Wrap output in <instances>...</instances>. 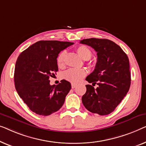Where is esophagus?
Returning a JSON list of instances; mask_svg holds the SVG:
<instances>
[{
  "label": "esophagus",
  "mask_w": 146,
  "mask_h": 146,
  "mask_svg": "<svg viewBox=\"0 0 146 146\" xmlns=\"http://www.w3.org/2000/svg\"><path fill=\"white\" fill-rule=\"evenodd\" d=\"M76 87H77V85H75V84H73V83L71 84V87H72V89H75Z\"/></svg>",
  "instance_id": "esophagus-1"
}]
</instances>
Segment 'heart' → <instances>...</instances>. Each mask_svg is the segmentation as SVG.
Wrapping results in <instances>:
<instances>
[{"instance_id":"1","label":"heart","mask_w":146,"mask_h":146,"mask_svg":"<svg viewBox=\"0 0 146 146\" xmlns=\"http://www.w3.org/2000/svg\"><path fill=\"white\" fill-rule=\"evenodd\" d=\"M76 52L79 56L83 60H88L92 56V52L88 47L85 46H79L76 48ZM66 55L65 51H62L57 57V64L59 67L64 65L65 57ZM87 71L84 69H69L63 73V78L67 81L74 84L79 83L87 75Z\"/></svg>"}]
</instances>
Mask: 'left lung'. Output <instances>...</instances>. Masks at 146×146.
<instances>
[{
    "label": "left lung",
    "instance_id": "obj_1",
    "mask_svg": "<svg viewBox=\"0 0 146 146\" xmlns=\"http://www.w3.org/2000/svg\"><path fill=\"white\" fill-rule=\"evenodd\" d=\"M81 44L93 48L97 52V62L93 73L86 81L87 91L82 102L89 111L99 115H107L115 110L126 95L131 83L129 59L122 49L107 39L89 38ZM96 83L99 87H93Z\"/></svg>",
    "mask_w": 146,
    "mask_h": 146
}]
</instances>
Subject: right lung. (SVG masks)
Returning <instances> with one entry per match:
<instances>
[{
  "label": "right lung",
  "mask_w": 146,
  "mask_h": 146,
  "mask_svg": "<svg viewBox=\"0 0 146 146\" xmlns=\"http://www.w3.org/2000/svg\"><path fill=\"white\" fill-rule=\"evenodd\" d=\"M73 44L56 40L39 41L18 56L14 70L16 91L36 114L49 116L64 103L71 83L63 79L59 85H51L50 78L58 71L59 53Z\"/></svg>",
  "instance_id": "right-lung-1"
}]
</instances>
